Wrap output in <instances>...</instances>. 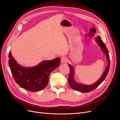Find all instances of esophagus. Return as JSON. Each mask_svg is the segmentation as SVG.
Segmentation results:
<instances>
[{
	"mask_svg": "<svg viewBox=\"0 0 120 120\" xmlns=\"http://www.w3.org/2000/svg\"><path fill=\"white\" fill-rule=\"evenodd\" d=\"M68 60L65 56H63L61 59V62L62 63H66L67 62Z\"/></svg>",
	"mask_w": 120,
	"mask_h": 120,
	"instance_id": "1",
	"label": "esophagus"
}]
</instances>
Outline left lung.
<instances>
[{
  "label": "left lung",
  "instance_id": "8db88e82",
  "mask_svg": "<svg viewBox=\"0 0 120 120\" xmlns=\"http://www.w3.org/2000/svg\"><path fill=\"white\" fill-rule=\"evenodd\" d=\"M96 41L98 43L99 46L101 47L102 50H103V52L106 54L107 60L108 61V65L107 66L105 69V71L104 73L102 75V76L96 83L92 85L87 86V85H83V84H78L75 82L73 79L74 71H73V68L71 65H68V66L70 67V75H69L68 79V83L72 89L75 90H77L83 93L90 92L92 90H95L96 87H97L101 84L104 81V80L105 79L107 75L108 74L109 70V67H110V58H109V51L108 49H107L105 43L101 40V37L100 36H98L96 37Z\"/></svg>",
  "mask_w": 120,
  "mask_h": 120
}]
</instances>
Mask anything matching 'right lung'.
<instances>
[{
  "mask_svg": "<svg viewBox=\"0 0 120 120\" xmlns=\"http://www.w3.org/2000/svg\"><path fill=\"white\" fill-rule=\"evenodd\" d=\"M9 58V65L16 83L21 87L33 92L41 90L47 86L50 73L60 63V58H56L43 61L34 67L26 68L17 63L11 51Z\"/></svg>",
  "mask_w": 120,
  "mask_h": 120,
  "instance_id": "1",
  "label": "right lung"
}]
</instances>
